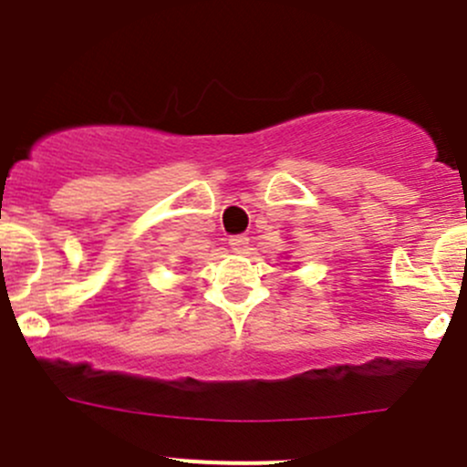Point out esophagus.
Wrapping results in <instances>:
<instances>
[{"instance_id":"34e87169","label":"esophagus","mask_w":467,"mask_h":467,"mask_svg":"<svg viewBox=\"0 0 467 467\" xmlns=\"http://www.w3.org/2000/svg\"><path fill=\"white\" fill-rule=\"evenodd\" d=\"M229 244H232V249H234V252L243 254L244 249L249 247V238H247V235H234V238L229 240Z\"/></svg>"}]
</instances>
